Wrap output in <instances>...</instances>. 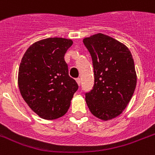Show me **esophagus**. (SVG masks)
<instances>
[{"mask_svg":"<svg viewBox=\"0 0 155 155\" xmlns=\"http://www.w3.org/2000/svg\"><path fill=\"white\" fill-rule=\"evenodd\" d=\"M76 82H77L78 85H79V86H80V84H81V80H80V78H77V79H76Z\"/></svg>","mask_w":155,"mask_h":155,"instance_id":"obj_1","label":"esophagus"}]
</instances>
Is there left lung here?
Wrapping results in <instances>:
<instances>
[{"label":"left lung","mask_w":155,"mask_h":155,"mask_svg":"<svg viewBox=\"0 0 155 155\" xmlns=\"http://www.w3.org/2000/svg\"><path fill=\"white\" fill-rule=\"evenodd\" d=\"M94 71V85L85 93L91 113L108 120L122 113L134 92L137 75L128 47L113 38L97 34L85 38Z\"/></svg>","instance_id":"left-lung-1"}]
</instances>
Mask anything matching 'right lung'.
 Instances as JSON below:
<instances>
[{
    "label": "right lung",
    "mask_w": 155,
    "mask_h": 155,
    "mask_svg": "<svg viewBox=\"0 0 155 155\" xmlns=\"http://www.w3.org/2000/svg\"><path fill=\"white\" fill-rule=\"evenodd\" d=\"M71 39L49 38L35 42L24 54L18 71L21 97L40 117L54 120L70 107L77 83L68 75L64 60Z\"/></svg>",
    "instance_id": "obj_1"
}]
</instances>
